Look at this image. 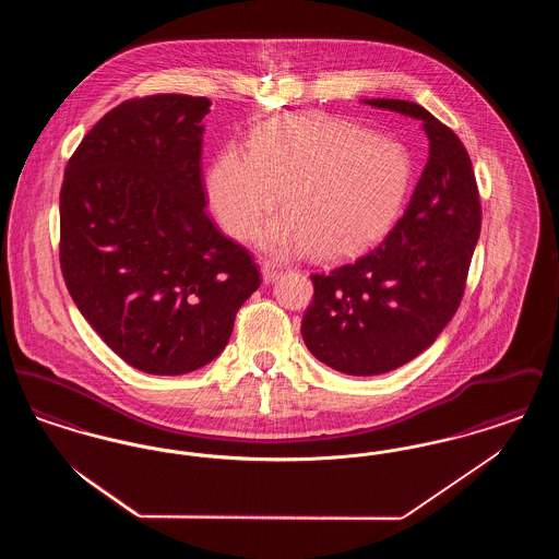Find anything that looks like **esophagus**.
<instances>
[{"label":"esophagus","instance_id":"esophagus-1","mask_svg":"<svg viewBox=\"0 0 559 559\" xmlns=\"http://www.w3.org/2000/svg\"><path fill=\"white\" fill-rule=\"evenodd\" d=\"M278 276H281V270L274 266V264H262V281H264L266 285L278 281Z\"/></svg>","mask_w":559,"mask_h":559}]
</instances>
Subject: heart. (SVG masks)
Segmentation results:
<instances>
[{
    "label": "heart",
    "mask_w": 559,
    "mask_h": 559,
    "mask_svg": "<svg viewBox=\"0 0 559 559\" xmlns=\"http://www.w3.org/2000/svg\"><path fill=\"white\" fill-rule=\"evenodd\" d=\"M413 182L406 148L322 112L274 119L253 133L251 151L228 144L207 174V194L222 228L249 239L270 219L260 247L276 258L312 249L322 260L352 258L399 219Z\"/></svg>",
    "instance_id": "heart-1"
}]
</instances>
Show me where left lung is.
<instances>
[{
  "mask_svg": "<svg viewBox=\"0 0 559 559\" xmlns=\"http://www.w3.org/2000/svg\"><path fill=\"white\" fill-rule=\"evenodd\" d=\"M365 105L421 121L429 159L388 237L352 264L312 274L314 299L301 320L308 349L346 374H381L411 362L454 317L481 207L463 142L417 103L374 98Z\"/></svg>",
  "mask_w": 559,
  "mask_h": 559,
  "instance_id": "1",
  "label": "left lung"
}]
</instances>
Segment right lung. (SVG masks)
<instances>
[{"label": "right lung", "mask_w": 559, "mask_h": 559, "mask_svg": "<svg viewBox=\"0 0 559 559\" xmlns=\"http://www.w3.org/2000/svg\"><path fill=\"white\" fill-rule=\"evenodd\" d=\"M207 98L157 94L107 112L60 190V266L83 319L138 371L185 374L228 344L258 267L205 213Z\"/></svg>", "instance_id": "obj_1"}]
</instances>
